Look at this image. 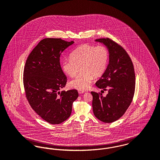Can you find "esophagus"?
Masks as SVG:
<instances>
[{"label": "esophagus", "instance_id": "obj_1", "mask_svg": "<svg viewBox=\"0 0 160 160\" xmlns=\"http://www.w3.org/2000/svg\"><path fill=\"white\" fill-rule=\"evenodd\" d=\"M78 92L80 94H83V93L85 92V91H82V90H78Z\"/></svg>", "mask_w": 160, "mask_h": 160}]
</instances>
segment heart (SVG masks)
<instances>
[{
	"label": "heart",
	"mask_w": 160,
	"mask_h": 160,
	"mask_svg": "<svg viewBox=\"0 0 160 160\" xmlns=\"http://www.w3.org/2000/svg\"><path fill=\"white\" fill-rule=\"evenodd\" d=\"M109 59V51L105 47L83 44L70 54V59L63 60L62 68L66 74L74 77L80 67L81 72L70 81L69 86L83 91L90 86L94 78L103 75Z\"/></svg>",
	"instance_id": "obj_1"
}]
</instances>
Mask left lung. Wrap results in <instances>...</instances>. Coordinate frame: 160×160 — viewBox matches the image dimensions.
I'll list each match as a JSON object with an SVG mask.
<instances>
[{
	"instance_id": "1",
	"label": "left lung",
	"mask_w": 160,
	"mask_h": 160,
	"mask_svg": "<svg viewBox=\"0 0 160 160\" xmlns=\"http://www.w3.org/2000/svg\"><path fill=\"white\" fill-rule=\"evenodd\" d=\"M108 48L109 63L95 85L108 91L106 97L91 92L94 115L104 122L120 118L132 102L135 89V75L131 58L126 50L109 38H98Z\"/></svg>"
}]
</instances>
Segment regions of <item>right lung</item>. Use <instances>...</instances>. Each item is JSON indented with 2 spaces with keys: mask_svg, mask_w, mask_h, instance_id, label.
Wrapping results in <instances>:
<instances>
[{
  "mask_svg": "<svg viewBox=\"0 0 160 160\" xmlns=\"http://www.w3.org/2000/svg\"><path fill=\"white\" fill-rule=\"evenodd\" d=\"M74 43L62 38H44L32 49L25 63L23 80L27 99L32 109L50 124L66 120L78 97L76 89L59 92L67 82L60 57Z\"/></svg>",
  "mask_w": 160,
  "mask_h": 160,
  "instance_id": "1",
  "label": "right lung"
}]
</instances>
